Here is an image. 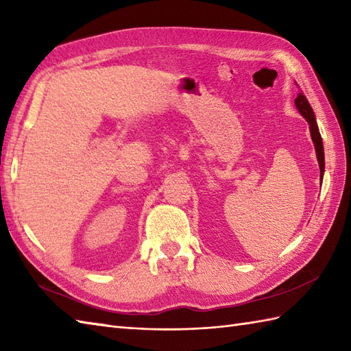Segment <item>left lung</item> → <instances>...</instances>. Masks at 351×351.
<instances>
[{"mask_svg":"<svg viewBox=\"0 0 351 351\" xmlns=\"http://www.w3.org/2000/svg\"><path fill=\"white\" fill-rule=\"evenodd\" d=\"M295 108L299 110V113L306 119V122L309 123V131H311V138L314 141L315 146V154H317V160H318V166H319V178L323 181V175H324V147H323V140H322V134H319L318 125H317V119L314 114V110H312L311 104L308 102L306 96L303 95V92L299 93L295 101Z\"/></svg>","mask_w":351,"mask_h":351,"instance_id":"left-lung-1","label":"left lung"}]
</instances>
